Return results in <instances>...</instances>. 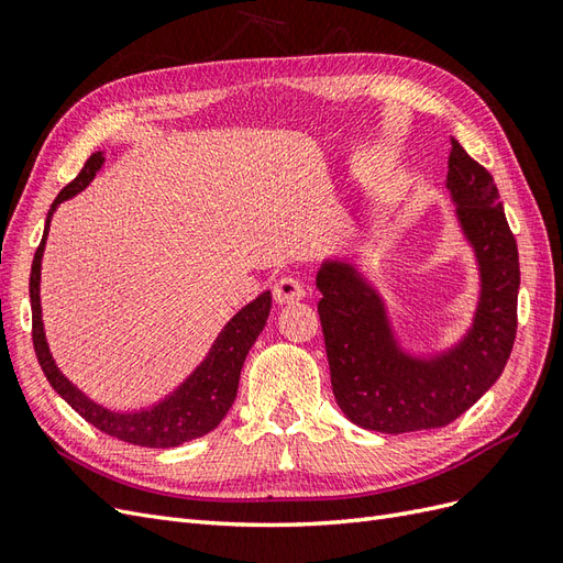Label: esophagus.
I'll return each mask as SVG.
<instances>
[{
    "mask_svg": "<svg viewBox=\"0 0 563 563\" xmlns=\"http://www.w3.org/2000/svg\"><path fill=\"white\" fill-rule=\"evenodd\" d=\"M305 295H307V287L292 276H283L278 278L276 285H273V297H276L278 305H290V301L305 299Z\"/></svg>",
    "mask_w": 563,
    "mask_h": 563,
    "instance_id": "obj_1",
    "label": "esophagus"
}]
</instances>
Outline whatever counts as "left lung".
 Masks as SVG:
<instances>
[{"label":"left lung","instance_id":"left-lung-1","mask_svg":"<svg viewBox=\"0 0 563 563\" xmlns=\"http://www.w3.org/2000/svg\"><path fill=\"white\" fill-rule=\"evenodd\" d=\"M446 166L483 276L475 323L456 350L435 362L401 354L378 295L352 266L325 264L316 278L333 395L344 416L368 430L395 435L452 423L495 385L514 347L521 268L497 185L454 137Z\"/></svg>","mask_w":563,"mask_h":563}]
</instances>
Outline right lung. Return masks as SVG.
<instances>
[{"instance_id": "add662e5", "label": "right lung", "mask_w": 563, "mask_h": 563, "mask_svg": "<svg viewBox=\"0 0 563 563\" xmlns=\"http://www.w3.org/2000/svg\"><path fill=\"white\" fill-rule=\"evenodd\" d=\"M102 164H104V154L95 152L88 162H85L78 176L70 180L59 195H56L54 205L47 213L45 235H42V242L33 258V268H31L33 347L49 385L82 416L85 421L107 432V435L119 438L123 442L166 450V446H178L187 440L207 435L209 430H213L223 421L228 409L233 407L242 364L268 319L271 292L256 297L252 305L244 307L235 319L223 328V333L213 342V347L205 362H201V366L180 385V390H176L168 399H164L162 405H156L147 411H137V413H117L95 405V401L85 397L76 385H70V380L64 378V373L56 368L54 358L49 354L45 330H42V311H40V264H42V252H45V240L49 233V221H52L54 209L59 207L62 201L78 195L82 187H88L90 180L95 178V173L102 168Z\"/></svg>"}]
</instances>
